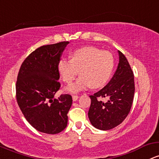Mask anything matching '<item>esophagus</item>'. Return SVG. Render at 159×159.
Masks as SVG:
<instances>
[{
	"label": "esophagus",
	"mask_w": 159,
	"mask_h": 159,
	"mask_svg": "<svg viewBox=\"0 0 159 159\" xmlns=\"http://www.w3.org/2000/svg\"><path fill=\"white\" fill-rule=\"evenodd\" d=\"M78 96H77V95H73V96H72V99H73V101L78 100Z\"/></svg>",
	"instance_id": "1"
}]
</instances>
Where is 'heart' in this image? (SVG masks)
I'll return each mask as SVG.
<instances>
[{
	"label": "heart",
	"instance_id": "1",
	"mask_svg": "<svg viewBox=\"0 0 159 159\" xmlns=\"http://www.w3.org/2000/svg\"><path fill=\"white\" fill-rule=\"evenodd\" d=\"M71 59H61L57 64L59 74L64 82L71 83L78 75L81 76L66 90L75 93L91 86L98 88L109 80L114 69V57L109 51L88 46L71 52Z\"/></svg>",
	"mask_w": 159,
	"mask_h": 159
}]
</instances>
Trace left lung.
Instances as JSON below:
<instances>
[{"label":"left lung","mask_w":159,"mask_h":159,"mask_svg":"<svg viewBox=\"0 0 159 159\" xmlns=\"http://www.w3.org/2000/svg\"><path fill=\"white\" fill-rule=\"evenodd\" d=\"M119 62L117 70L109 83L93 95L88 118L94 128L102 130H110L121 123L130 112L134 100V77L128 60L118 50ZM106 98V102L99 101Z\"/></svg>","instance_id":"left-lung-1"}]
</instances>
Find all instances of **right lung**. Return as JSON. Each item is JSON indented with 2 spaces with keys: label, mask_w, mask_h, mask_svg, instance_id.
Wrapping results in <instances>:
<instances>
[{
  "label": "right lung",
  "mask_w": 159,
  "mask_h": 159,
  "mask_svg": "<svg viewBox=\"0 0 159 159\" xmlns=\"http://www.w3.org/2000/svg\"><path fill=\"white\" fill-rule=\"evenodd\" d=\"M69 41L40 47L24 60L17 77L16 100L27 121L42 133L56 134L68 123L69 94L54 98L60 88L57 64Z\"/></svg>",
  "instance_id": "1"
}]
</instances>
